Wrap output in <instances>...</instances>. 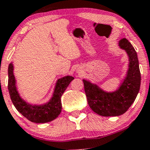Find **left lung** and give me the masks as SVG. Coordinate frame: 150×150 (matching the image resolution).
<instances>
[{
    "instance_id": "1",
    "label": "left lung",
    "mask_w": 150,
    "mask_h": 150,
    "mask_svg": "<svg viewBox=\"0 0 150 150\" xmlns=\"http://www.w3.org/2000/svg\"><path fill=\"white\" fill-rule=\"evenodd\" d=\"M120 49L126 51L129 58L126 77L115 92H107L95 84L83 80L87 102L93 111L102 116H118L130 108L140 90L141 75L135 49L126 39L119 41Z\"/></svg>"
}]
</instances>
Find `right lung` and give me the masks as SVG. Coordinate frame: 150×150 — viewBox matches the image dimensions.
I'll return each mask as SVG.
<instances>
[{
    "label": "right lung",
    "instance_id": "obj_1",
    "mask_svg": "<svg viewBox=\"0 0 150 150\" xmlns=\"http://www.w3.org/2000/svg\"><path fill=\"white\" fill-rule=\"evenodd\" d=\"M74 77L65 76L58 79L53 97L49 102L43 105H32L20 97L17 90L16 81L13 74V65L8 66V91L12 102L16 109L27 119L36 123H44L56 119L61 112V97Z\"/></svg>",
    "mask_w": 150,
    "mask_h": 150
}]
</instances>
